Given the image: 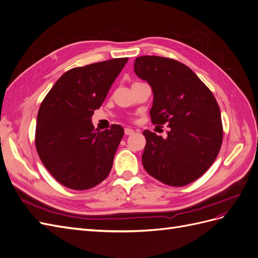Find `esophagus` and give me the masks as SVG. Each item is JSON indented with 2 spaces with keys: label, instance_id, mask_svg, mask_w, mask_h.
Segmentation results:
<instances>
[{
  "label": "esophagus",
  "instance_id": "34e87169",
  "mask_svg": "<svg viewBox=\"0 0 258 258\" xmlns=\"http://www.w3.org/2000/svg\"><path fill=\"white\" fill-rule=\"evenodd\" d=\"M135 134V130L131 129V128H124V135L126 136H131Z\"/></svg>",
  "mask_w": 258,
  "mask_h": 258
}]
</instances>
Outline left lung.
<instances>
[{
	"label": "left lung",
	"instance_id": "8db88e82",
	"mask_svg": "<svg viewBox=\"0 0 258 258\" xmlns=\"http://www.w3.org/2000/svg\"><path fill=\"white\" fill-rule=\"evenodd\" d=\"M135 72L153 89L152 122L169 127L166 139L143 131L144 169L169 186L196 181L212 166L223 142L221 112L213 93L188 67L174 59L138 57Z\"/></svg>",
	"mask_w": 258,
	"mask_h": 258
}]
</instances>
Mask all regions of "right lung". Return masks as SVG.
Returning <instances> with one entry per match:
<instances>
[{
    "instance_id": "obj_1",
    "label": "right lung",
    "mask_w": 258,
    "mask_h": 258,
    "mask_svg": "<svg viewBox=\"0 0 258 258\" xmlns=\"http://www.w3.org/2000/svg\"><path fill=\"white\" fill-rule=\"evenodd\" d=\"M128 58L69 70L52 86L37 113L35 146L45 168L68 188L85 190L107 177L123 129L99 131L91 122Z\"/></svg>"
}]
</instances>
